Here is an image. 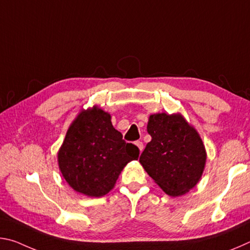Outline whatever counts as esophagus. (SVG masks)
Returning <instances> with one entry per match:
<instances>
[{
	"instance_id": "34e87169",
	"label": "esophagus",
	"mask_w": 250,
	"mask_h": 250,
	"mask_svg": "<svg viewBox=\"0 0 250 250\" xmlns=\"http://www.w3.org/2000/svg\"><path fill=\"white\" fill-rule=\"evenodd\" d=\"M135 145H137V146L139 147V150H140V152L143 151V143L141 141H137V142H135Z\"/></svg>"
}]
</instances>
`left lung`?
Returning <instances> with one entry per match:
<instances>
[{
  "instance_id": "obj_1",
  "label": "left lung",
  "mask_w": 250,
  "mask_h": 250,
  "mask_svg": "<svg viewBox=\"0 0 250 250\" xmlns=\"http://www.w3.org/2000/svg\"><path fill=\"white\" fill-rule=\"evenodd\" d=\"M152 140L140 156V163L154 182L171 196L188 192L200 181L206 152L196 132L181 115L156 113L149 118Z\"/></svg>"
}]
</instances>
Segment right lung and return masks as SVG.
I'll return each instance as SVG.
<instances>
[{
	"label": "right lung",
	"instance_id": "right-lung-1",
	"mask_svg": "<svg viewBox=\"0 0 250 250\" xmlns=\"http://www.w3.org/2000/svg\"><path fill=\"white\" fill-rule=\"evenodd\" d=\"M140 150L113 128L111 117L97 107L79 113L58 152L64 179L76 192L99 197L111 191L126 163Z\"/></svg>",
	"mask_w": 250,
	"mask_h": 250
}]
</instances>
